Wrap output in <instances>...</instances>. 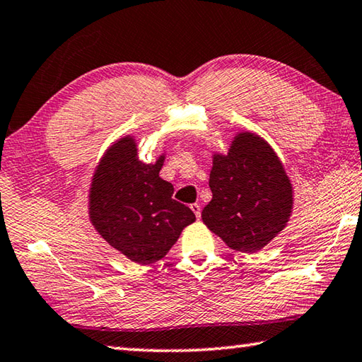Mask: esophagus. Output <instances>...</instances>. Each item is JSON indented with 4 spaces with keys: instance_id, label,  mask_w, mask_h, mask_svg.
Returning a JSON list of instances; mask_svg holds the SVG:
<instances>
[{
    "instance_id": "34e87169",
    "label": "esophagus",
    "mask_w": 362,
    "mask_h": 362,
    "mask_svg": "<svg viewBox=\"0 0 362 362\" xmlns=\"http://www.w3.org/2000/svg\"><path fill=\"white\" fill-rule=\"evenodd\" d=\"M191 210L194 211L195 218L200 219V205H199V204H192V205H191Z\"/></svg>"
}]
</instances>
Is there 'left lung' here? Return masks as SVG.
Returning a JSON list of instances; mask_svg holds the SVG:
<instances>
[{
  "instance_id": "8db88e82",
  "label": "left lung",
  "mask_w": 362,
  "mask_h": 362,
  "mask_svg": "<svg viewBox=\"0 0 362 362\" xmlns=\"http://www.w3.org/2000/svg\"><path fill=\"white\" fill-rule=\"evenodd\" d=\"M210 189L204 224L240 252L261 251L286 227L293 211V185L280 157L251 132H238L227 154L214 152Z\"/></svg>"
}]
</instances>
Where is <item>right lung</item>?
Returning <instances> with one entry per match:
<instances>
[{
    "label": "right lung",
    "mask_w": 362,
    "mask_h": 362,
    "mask_svg": "<svg viewBox=\"0 0 362 362\" xmlns=\"http://www.w3.org/2000/svg\"><path fill=\"white\" fill-rule=\"evenodd\" d=\"M163 160L165 154L154 163L141 162L135 138L122 136L100 158L88 189L95 230L139 265L162 259L195 221L191 208L171 199V182L158 176Z\"/></svg>",
    "instance_id": "obj_1"
}]
</instances>
